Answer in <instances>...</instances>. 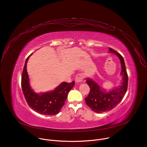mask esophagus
<instances>
[{"label":"esophagus","mask_w":147,"mask_h":147,"mask_svg":"<svg viewBox=\"0 0 147 147\" xmlns=\"http://www.w3.org/2000/svg\"><path fill=\"white\" fill-rule=\"evenodd\" d=\"M84 78V75L83 73H78L75 77V81L76 83L82 82Z\"/></svg>","instance_id":"1"}]
</instances>
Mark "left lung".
Here are the masks:
<instances>
[{
    "instance_id": "1",
    "label": "left lung",
    "mask_w": 147,
    "mask_h": 147,
    "mask_svg": "<svg viewBox=\"0 0 147 147\" xmlns=\"http://www.w3.org/2000/svg\"><path fill=\"white\" fill-rule=\"evenodd\" d=\"M109 51L116 54L121 61L123 82L119 87L105 92L101 90L99 86L92 80L87 79L86 82L90 88V91L88 96L85 98V101L91 110L98 113L108 111L115 107L123 100L128 88V78L123 56L111 48L109 49Z\"/></svg>"
}]
</instances>
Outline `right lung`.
<instances>
[{
    "label": "right lung",
    "instance_id": "right-lung-1",
    "mask_svg": "<svg viewBox=\"0 0 147 147\" xmlns=\"http://www.w3.org/2000/svg\"><path fill=\"white\" fill-rule=\"evenodd\" d=\"M32 54L26 59L22 74L21 85L24 98L30 107L37 113L45 115H56L64 105L68 92L74 86V82H63L55 90L50 92L40 94L34 92L30 86L26 69L28 61Z\"/></svg>",
    "mask_w": 147,
    "mask_h": 147
}]
</instances>
